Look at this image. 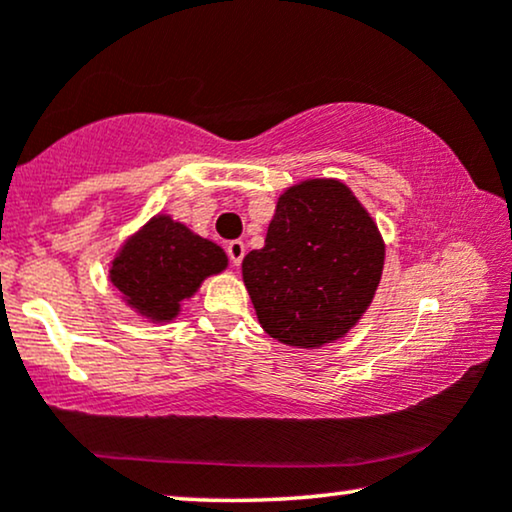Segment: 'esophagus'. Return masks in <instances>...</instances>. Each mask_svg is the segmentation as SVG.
Listing matches in <instances>:
<instances>
[{
	"label": "esophagus",
	"instance_id": "34e87169",
	"mask_svg": "<svg viewBox=\"0 0 512 512\" xmlns=\"http://www.w3.org/2000/svg\"><path fill=\"white\" fill-rule=\"evenodd\" d=\"M226 251H228V256H230V263L240 265L242 258H244V251H247V247H244V242L233 240V242H228Z\"/></svg>",
	"mask_w": 512,
	"mask_h": 512
}]
</instances>
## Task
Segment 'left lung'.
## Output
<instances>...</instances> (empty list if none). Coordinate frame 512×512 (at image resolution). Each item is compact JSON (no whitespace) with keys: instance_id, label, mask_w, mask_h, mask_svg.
<instances>
[{"instance_id":"left-lung-1","label":"left lung","mask_w":512,"mask_h":512,"mask_svg":"<svg viewBox=\"0 0 512 512\" xmlns=\"http://www.w3.org/2000/svg\"><path fill=\"white\" fill-rule=\"evenodd\" d=\"M384 268V240L368 209L338 179H305L279 195L265 247L242 261L263 331L319 349L359 324Z\"/></svg>"}]
</instances>
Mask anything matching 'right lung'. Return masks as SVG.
<instances>
[{
	"instance_id": "1",
	"label": "right lung",
	"mask_w": 512,
	"mask_h": 512,
	"mask_svg": "<svg viewBox=\"0 0 512 512\" xmlns=\"http://www.w3.org/2000/svg\"><path fill=\"white\" fill-rule=\"evenodd\" d=\"M228 268L219 244L195 235L170 214H156L116 251L109 282L139 317L163 324L179 317L207 277Z\"/></svg>"
}]
</instances>
